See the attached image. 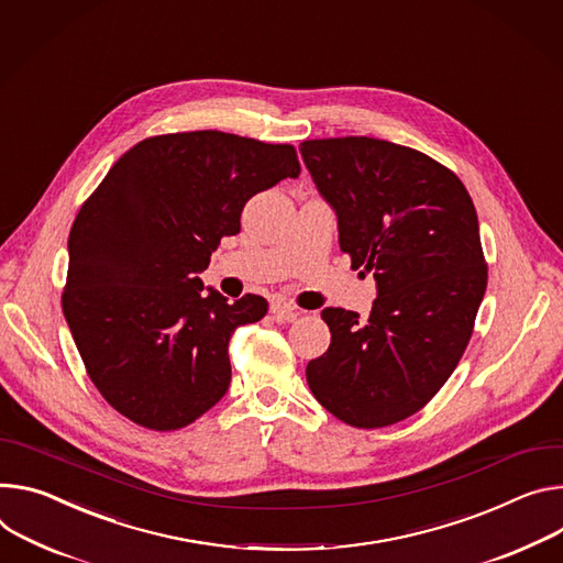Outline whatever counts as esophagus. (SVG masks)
I'll use <instances>...</instances> for the list:
<instances>
[{
	"label": "esophagus",
	"mask_w": 563,
	"mask_h": 563,
	"mask_svg": "<svg viewBox=\"0 0 563 563\" xmlns=\"http://www.w3.org/2000/svg\"><path fill=\"white\" fill-rule=\"evenodd\" d=\"M272 314L278 323H291L298 317V308L283 298H274L272 300Z\"/></svg>",
	"instance_id": "esophagus-1"
}]
</instances>
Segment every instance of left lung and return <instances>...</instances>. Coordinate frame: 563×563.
<instances>
[{
  "label": "left lung",
  "mask_w": 563,
  "mask_h": 563,
  "mask_svg": "<svg viewBox=\"0 0 563 563\" xmlns=\"http://www.w3.org/2000/svg\"><path fill=\"white\" fill-rule=\"evenodd\" d=\"M300 155L336 211L341 251L377 287L366 323L321 312L332 341L305 377L341 422L397 424L433 399L472 339L487 287L474 201L453 170L390 141L312 139Z\"/></svg>",
  "instance_id": "left-lung-1"
}]
</instances>
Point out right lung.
Returning <instances> with one entry per match:
<instances>
[{"label":"right lung","instance_id":"1","mask_svg":"<svg viewBox=\"0 0 563 563\" xmlns=\"http://www.w3.org/2000/svg\"><path fill=\"white\" fill-rule=\"evenodd\" d=\"M300 164L289 143L218 132L150 136L85 199L69 233L63 312L98 393L130 422L177 431L213 408L231 382L229 339L267 314L199 272L244 203Z\"/></svg>","mask_w":563,"mask_h":563}]
</instances>
